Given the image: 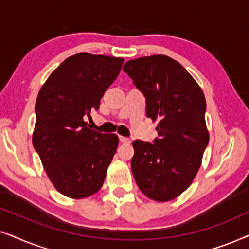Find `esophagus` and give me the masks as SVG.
<instances>
[{"mask_svg": "<svg viewBox=\"0 0 249 249\" xmlns=\"http://www.w3.org/2000/svg\"><path fill=\"white\" fill-rule=\"evenodd\" d=\"M119 139H120V142H124V144H130V142H131L130 139L127 138V137H124V136H120Z\"/></svg>", "mask_w": 249, "mask_h": 249, "instance_id": "34e87169", "label": "esophagus"}]
</instances>
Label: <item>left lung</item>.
Instances as JSON below:
<instances>
[{"instance_id":"obj_1","label":"left lung","mask_w":249,"mask_h":249,"mask_svg":"<svg viewBox=\"0 0 249 249\" xmlns=\"http://www.w3.org/2000/svg\"><path fill=\"white\" fill-rule=\"evenodd\" d=\"M124 71L144 94L147 118L159 120L154 144L132 142V175L148 198L175 199L192 185L209 144L205 96L188 71L166 55L129 60Z\"/></svg>"}]
</instances>
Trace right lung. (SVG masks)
I'll list each match as a JSON object with an SVG mask.
<instances>
[{
    "label": "right lung",
    "mask_w": 249,
    "mask_h": 249,
    "mask_svg": "<svg viewBox=\"0 0 249 249\" xmlns=\"http://www.w3.org/2000/svg\"><path fill=\"white\" fill-rule=\"evenodd\" d=\"M124 59L78 53L63 61L37 96L33 145L57 192L80 199L101 189L117 151V135L87 127Z\"/></svg>",
    "instance_id": "add662e5"
}]
</instances>
